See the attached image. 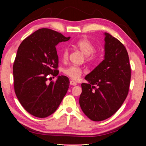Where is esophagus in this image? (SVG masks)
Masks as SVG:
<instances>
[{
    "mask_svg": "<svg viewBox=\"0 0 146 146\" xmlns=\"http://www.w3.org/2000/svg\"><path fill=\"white\" fill-rule=\"evenodd\" d=\"M70 83L71 85H73V86H76L77 84V83L75 82V81H73V80H71Z\"/></svg>",
    "mask_w": 146,
    "mask_h": 146,
    "instance_id": "34e87169",
    "label": "esophagus"
}]
</instances>
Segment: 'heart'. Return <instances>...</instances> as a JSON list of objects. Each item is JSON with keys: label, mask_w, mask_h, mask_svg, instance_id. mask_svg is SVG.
I'll use <instances>...</instances> for the list:
<instances>
[{"label": "heart", "mask_w": 146, "mask_h": 146, "mask_svg": "<svg viewBox=\"0 0 146 146\" xmlns=\"http://www.w3.org/2000/svg\"><path fill=\"white\" fill-rule=\"evenodd\" d=\"M73 46L79 49L84 55V58L87 62L93 63L95 62L99 57V52L94 49V45L93 43L90 40L84 37L78 40L73 44ZM69 50L68 48H65L62 53V60L65 62L68 59ZM83 72V70L81 67L76 65H72L64 69L63 73L66 75L68 76L73 80H78L81 76Z\"/></svg>", "instance_id": "heart-1"}]
</instances>
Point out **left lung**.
I'll list each match as a JSON object with an SVG mask.
<instances>
[{
	"label": "left lung",
	"mask_w": 146,
	"mask_h": 146,
	"mask_svg": "<svg viewBox=\"0 0 146 146\" xmlns=\"http://www.w3.org/2000/svg\"><path fill=\"white\" fill-rule=\"evenodd\" d=\"M104 60L84 78L79 103L94 121L106 119L119 109L128 94L131 71L126 48L119 40L105 33Z\"/></svg>",
	"instance_id": "1"
}]
</instances>
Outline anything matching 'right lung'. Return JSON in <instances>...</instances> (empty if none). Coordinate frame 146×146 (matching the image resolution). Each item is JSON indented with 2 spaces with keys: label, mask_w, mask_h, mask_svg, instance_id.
<instances>
[{
  "label": "right lung",
  "mask_w": 146,
  "mask_h": 146,
  "mask_svg": "<svg viewBox=\"0 0 146 146\" xmlns=\"http://www.w3.org/2000/svg\"><path fill=\"white\" fill-rule=\"evenodd\" d=\"M70 38L55 30L40 29L19 46L13 65L14 90L22 106L33 116H49L65 96L68 78L59 76L55 81H47L59 73L56 45Z\"/></svg>",
  "instance_id": "right-lung-1"
}]
</instances>
